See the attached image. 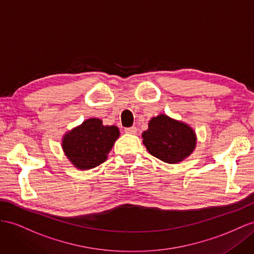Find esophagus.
Segmentation results:
<instances>
[{"label": "esophagus", "mask_w": 254, "mask_h": 254, "mask_svg": "<svg viewBox=\"0 0 254 254\" xmlns=\"http://www.w3.org/2000/svg\"><path fill=\"white\" fill-rule=\"evenodd\" d=\"M125 132L127 134H136V132H137V128H136L135 127H127V128H125Z\"/></svg>", "instance_id": "obj_1"}]
</instances>
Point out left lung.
<instances>
[{
	"label": "left lung",
	"mask_w": 254,
	"mask_h": 254,
	"mask_svg": "<svg viewBox=\"0 0 254 254\" xmlns=\"http://www.w3.org/2000/svg\"><path fill=\"white\" fill-rule=\"evenodd\" d=\"M141 137L148 152L168 164L180 163L190 157L197 140L189 125L164 114L150 119Z\"/></svg>",
	"instance_id": "8db88e82"
}]
</instances>
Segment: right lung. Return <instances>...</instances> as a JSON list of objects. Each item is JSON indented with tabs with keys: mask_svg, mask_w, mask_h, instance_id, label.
I'll use <instances>...</instances> for the list:
<instances>
[{
	"mask_svg": "<svg viewBox=\"0 0 254 254\" xmlns=\"http://www.w3.org/2000/svg\"><path fill=\"white\" fill-rule=\"evenodd\" d=\"M119 136L116 126H103L101 119L90 118L65 133L61 146L71 165L87 171L106 161Z\"/></svg>",
	"mask_w": 254,
	"mask_h": 254,
	"instance_id": "right-lung-1",
	"label": "right lung"
}]
</instances>
